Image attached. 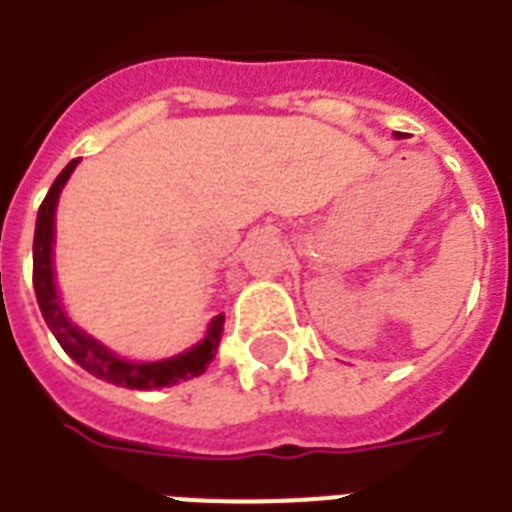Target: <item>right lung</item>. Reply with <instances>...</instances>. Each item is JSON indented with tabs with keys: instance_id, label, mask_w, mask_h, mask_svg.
<instances>
[{
	"instance_id": "add662e5",
	"label": "right lung",
	"mask_w": 512,
	"mask_h": 512,
	"mask_svg": "<svg viewBox=\"0 0 512 512\" xmlns=\"http://www.w3.org/2000/svg\"><path fill=\"white\" fill-rule=\"evenodd\" d=\"M76 164H79V159L68 162L66 170L55 177V183H52V188L44 196L39 215H36L34 292L47 327L55 335V340L60 342V348L66 350L68 356L74 358L82 369H87V372L100 377V380L122 385V388H167V385H177V382L199 377V374H204V369H207L209 361L217 353V345H220V337H223V313L212 319V324L207 329V337L199 345H193L191 350H185L180 356L164 358V361H151V364H135V361L119 358L106 345H100L87 332L74 327L68 321L66 313H63L58 289H55V276H52V241H55V207H58V196L68 177H71V172H74Z\"/></svg>"
}]
</instances>
